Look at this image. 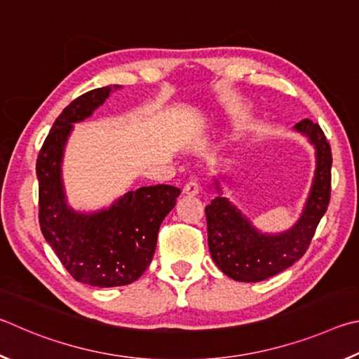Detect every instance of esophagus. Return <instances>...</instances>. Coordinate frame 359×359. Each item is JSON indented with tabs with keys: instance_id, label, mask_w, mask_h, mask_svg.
Wrapping results in <instances>:
<instances>
[{
	"instance_id": "34e87169",
	"label": "esophagus",
	"mask_w": 359,
	"mask_h": 359,
	"mask_svg": "<svg viewBox=\"0 0 359 359\" xmlns=\"http://www.w3.org/2000/svg\"><path fill=\"white\" fill-rule=\"evenodd\" d=\"M183 192L186 194V196H197V194L200 192V184H198V181L197 180H189L187 181V183L184 184V189H183Z\"/></svg>"
}]
</instances>
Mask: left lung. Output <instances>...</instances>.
<instances>
[{
  "instance_id": "obj_1",
  "label": "left lung",
  "mask_w": 359,
  "mask_h": 359,
  "mask_svg": "<svg viewBox=\"0 0 359 359\" xmlns=\"http://www.w3.org/2000/svg\"><path fill=\"white\" fill-rule=\"evenodd\" d=\"M294 129L303 132L317 149V170L303 216L292 230L278 236L260 235L233 205L216 197L205 208L208 246L212 260L224 274L240 282H260L290 268L309 249L328 210L331 198V147L322 128L311 119Z\"/></svg>"
}]
</instances>
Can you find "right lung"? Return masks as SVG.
<instances>
[{
	"label": "right lung",
	"mask_w": 359,
	"mask_h": 359,
	"mask_svg": "<svg viewBox=\"0 0 359 359\" xmlns=\"http://www.w3.org/2000/svg\"><path fill=\"white\" fill-rule=\"evenodd\" d=\"M110 91L96 88L74 99L55 119L36 162L42 235L69 274L93 287L128 285L140 278L153 260L161 224L180 196L178 187L157 184L130 191L96 215H77L66 205L61 157L67 135Z\"/></svg>",
	"instance_id": "obj_1"
}]
</instances>
